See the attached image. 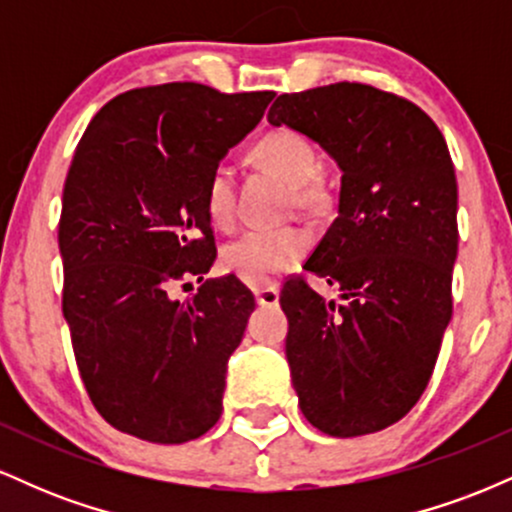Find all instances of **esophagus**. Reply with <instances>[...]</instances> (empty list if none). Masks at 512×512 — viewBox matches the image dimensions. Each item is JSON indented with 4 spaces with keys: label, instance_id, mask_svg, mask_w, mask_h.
I'll return each instance as SVG.
<instances>
[{
    "label": "esophagus",
    "instance_id": "1",
    "mask_svg": "<svg viewBox=\"0 0 512 512\" xmlns=\"http://www.w3.org/2000/svg\"><path fill=\"white\" fill-rule=\"evenodd\" d=\"M255 298L260 305H267V308H274V305H279V284H262L255 289Z\"/></svg>",
    "mask_w": 512,
    "mask_h": 512
}]
</instances>
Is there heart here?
I'll return each mask as SVG.
<instances>
[{"mask_svg":"<svg viewBox=\"0 0 512 512\" xmlns=\"http://www.w3.org/2000/svg\"><path fill=\"white\" fill-rule=\"evenodd\" d=\"M257 156L276 173L296 185L303 204H315L322 199V190L313 178L320 170V156L310 139L293 129H274L264 134L257 144ZM204 207L209 221L216 228H231L238 216L236 202V166L228 161L216 163L204 190ZM313 248L310 228L289 223V226H257L223 248V264L240 279L250 284H262L276 274H284Z\"/></svg>","mask_w":512,"mask_h":512,"instance_id":"1","label":"heart"}]
</instances>
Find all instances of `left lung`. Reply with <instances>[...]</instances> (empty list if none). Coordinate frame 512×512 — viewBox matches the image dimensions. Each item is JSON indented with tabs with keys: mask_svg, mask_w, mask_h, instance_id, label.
I'll return each instance as SVG.
<instances>
[{
	"mask_svg": "<svg viewBox=\"0 0 512 512\" xmlns=\"http://www.w3.org/2000/svg\"><path fill=\"white\" fill-rule=\"evenodd\" d=\"M267 120L342 168L339 214L303 269L337 284L344 301H325L303 276L286 279L279 298L298 404L327 436L383 431L424 395L452 317L448 144L419 105L351 81L281 93Z\"/></svg>",
	"mask_w": 512,
	"mask_h": 512,
	"instance_id": "obj_1",
	"label": "left lung"
}]
</instances>
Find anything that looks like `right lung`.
I'll list each match as a JSON object with an SVG mask.
<instances>
[{"mask_svg":"<svg viewBox=\"0 0 512 512\" xmlns=\"http://www.w3.org/2000/svg\"><path fill=\"white\" fill-rule=\"evenodd\" d=\"M274 96L195 81L132 88L76 146L57 236L62 313L88 397L117 431L178 445L219 421L255 296L233 274L204 281L216 260L204 190ZM187 275L203 286L175 302L169 289Z\"/></svg>","mask_w":512,"mask_h":512,"instance_id":"obj_1","label":"right lung"}]
</instances>
